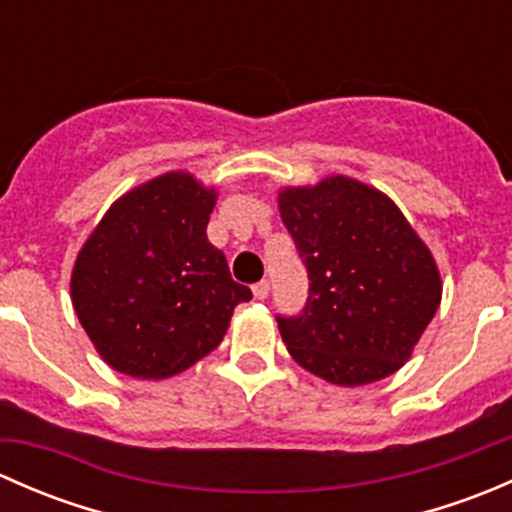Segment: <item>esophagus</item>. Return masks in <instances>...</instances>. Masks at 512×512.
Wrapping results in <instances>:
<instances>
[{"mask_svg":"<svg viewBox=\"0 0 512 512\" xmlns=\"http://www.w3.org/2000/svg\"><path fill=\"white\" fill-rule=\"evenodd\" d=\"M252 294H255V299H267V294H270V282H257V285L252 287Z\"/></svg>","mask_w":512,"mask_h":512,"instance_id":"esophagus-1","label":"esophagus"}]
</instances>
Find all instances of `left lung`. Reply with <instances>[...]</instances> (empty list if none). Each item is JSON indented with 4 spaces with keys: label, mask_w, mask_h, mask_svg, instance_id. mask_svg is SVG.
I'll list each match as a JSON object with an SVG mask.
<instances>
[{
    "label": "left lung",
    "mask_w": 512,
    "mask_h": 512,
    "mask_svg": "<svg viewBox=\"0 0 512 512\" xmlns=\"http://www.w3.org/2000/svg\"><path fill=\"white\" fill-rule=\"evenodd\" d=\"M277 205L309 275L304 312L277 317L292 359L337 386L399 371L443 292L431 250L399 205L349 175L289 185Z\"/></svg>",
    "instance_id": "obj_1"
}]
</instances>
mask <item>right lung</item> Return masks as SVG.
Instances as JSON below:
<instances>
[{"instance_id": "obj_1", "label": "right lung", "mask_w": 512, "mask_h": 512, "mask_svg": "<svg viewBox=\"0 0 512 512\" xmlns=\"http://www.w3.org/2000/svg\"><path fill=\"white\" fill-rule=\"evenodd\" d=\"M218 190L170 170L123 193L71 270V302L111 369L160 381L223 342L240 302L252 299L210 245Z\"/></svg>"}]
</instances>
